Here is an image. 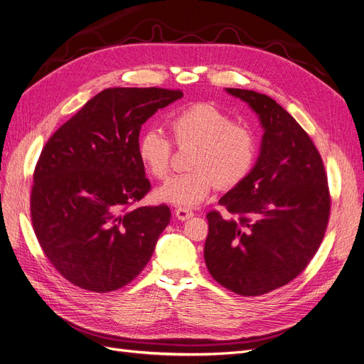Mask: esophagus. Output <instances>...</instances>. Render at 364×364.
<instances>
[{"instance_id": "esophagus-1", "label": "esophagus", "mask_w": 364, "mask_h": 364, "mask_svg": "<svg viewBox=\"0 0 364 364\" xmlns=\"http://www.w3.org/2000/svg\"><path fill=\"white\" fill-rule=\"evenodd\" d=\"M175 216H177V219H178V220H187V219L193 218V211H192V210H189V208H183V207H180V208L175 210Z\"/></svg>"}]
</instances>
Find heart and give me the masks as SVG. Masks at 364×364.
<instances>
[{
  "label": "heart",
  "mask_w": 364,
  "mask_h": 364,
  "mask_svg": "<svg viewBox=\"0 0 364 364\" xmlns=\"http://www.w3.org/2000/svg\"><path fill=\"white\" fill-rule=\"evenodd\" d=\"M172 136L180 148L195 146L191 157L192 172L173 175L160 186L156 196L164 203L183 208L196 207L218 184L230 189L246 178L257 157V139L243 124L210 103L186 107L169 121ZM138 156L156 178L171 171L172 142L157 127L146 129L138 141Z\"/></svg>",
  "instance_id": "1"
}]
</instances>
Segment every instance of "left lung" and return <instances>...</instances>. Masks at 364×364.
I'll list each match as a JSON object with an SVG mask.
<instances>
[{
  "label": "left lung",
  "mask_w": 364,
  "mask_h": 364,
  "mask_svg": "<svg viewBox=\"0 0 364 364\" xmlns=\"http://www.w3.org/2000/svg\"><path fill=\"white\" fill-rule=\"evenodd\" d=\"M246 102L264 129L257 164L219 199L231 214H207L204 258L213 279L257 297L297 277L324 238L330 192L322 159L309 134L265 94L226 88Z\"/></svg>",
  "instance_id": "8db88e82"
}]
</instances>
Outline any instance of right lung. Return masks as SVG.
I'll return each mask as SVG.
<instances>
[{"label": "right lung", "mask_w": 364, "mask_h": 364, "mask_svg": "<svg viewBox=\"0 0 364 364\" xmlns=\"http://www.w3.org/2000/svg\"><path fill=\"white\" fill-rule=\"evenodd\" d=\"M180 90L107 88L52 134L34 169L31 220L50 264L70 284L106 294L138 277L171 210L133 205L151 189L139 132Z\"/></svg>", "instance_id": "obj_1"}]
</instances>
